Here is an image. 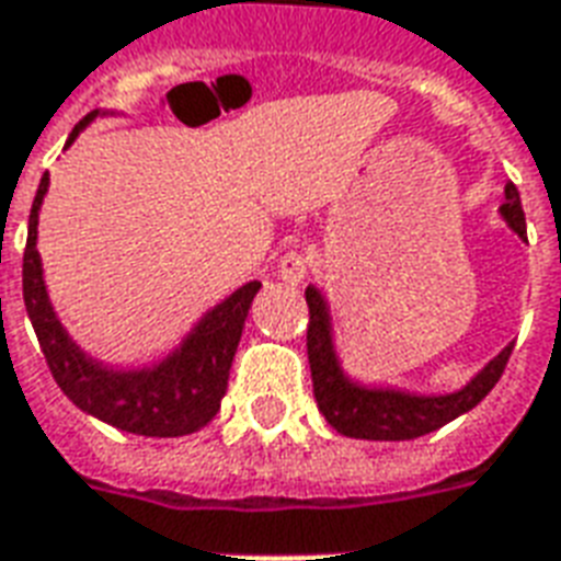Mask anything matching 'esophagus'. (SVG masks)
I'll return each mask as SVG.
<instances>
[{"instance_id": "34e87169", "label": "esophagus", "mask_w": 561, "mask_h": 561, "mask_svg": "<svg viewBox=\"0 0 561 561\" xmlns=\"http://www.w3.org/2000/svg\"><path fill=\"white\" fill-rule=\"evenodd\" d=\"M279 276L285 285L297 288V285H302V282H306V276H309V261L302 259L300 252H288V255H285L279 264Z\"/></svg>"}]
</instances>
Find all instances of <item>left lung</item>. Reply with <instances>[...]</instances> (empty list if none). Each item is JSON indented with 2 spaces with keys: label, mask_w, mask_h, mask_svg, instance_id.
I'll list each match as a JSON object with an SVG mask.
<instances>
[{
  "label": "left lung",
  "mask_w": 561,
  "mask_h": 561,
  "mask_svg": "<svg viewBox=\"0 0 561 561\" xmlns=\"http://www.w3.org/2000/svg\"><path fill=\"white\" fill-rule=\"evenodd\" d=\"M500 219L514 234L526 240V219L520 196L514 184L505 186V202L500 205ZM309 302V365H312L314 401L323 419L339 434L354 439H416L431 431L449 425L451 419L470 413L481 398L491 392L502 377V368L512 356L514 342L491 356L479 371L451 392H419L396 383H365L344 368L339 335H335V314L327 294L318 285L306 288Z\"/></svg>",
  "instance_id": "obj_1"
}]
</instances>
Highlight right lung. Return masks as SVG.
Instances as JSON below:
<instances>
[{"label": "right lung", "instance_id": "right-lung-1", "mask_svg": "<svg viewBox=\"0 0 561 561\" xmlns=\"http://www.w3.org/2000/svg\"><path fill=\"white\" fill-rule=\"evenodd\" d=\"M124 112L94 110L82 118L68 145L77 142L89 124L98 118H115ZM49 175L41 178L35 205L28 214L26 255H23V300L28 321L35 327L37 344L47 356V365L61 392L89 416L101 419L112 428H122L139 437H184L205 428L217 416L219 401L226 396L231 359L238 354L249 306L261 291V282H247L226 300L202 312L181 342L165 354L142 365H115L91 356L61 323L49 300L44 264L37 252V217L47 198Z\"/></svg>", "mask_w": 561, "mask_h": 561}]
</instances>
